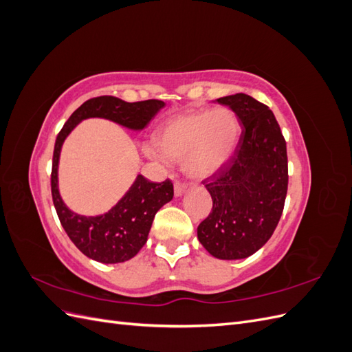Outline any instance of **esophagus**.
Listing matches in <instances>:
<instances>
[{
  "label": "esophagus",
  "mask_w": 352,
  "mask_h": 352,
  "mask_svg": "<svg viewBox=\"0 0 352 352\" xmlns=\"http://www.w3.org/2000/svg\"><path fill=\"white\" fill-rule=\"evenodd\" d=\"M186 189H188V185H186V184L176 182V184H175V195H176V197L184 195V194L186 192Z\"/></svg>",
  "instance_id": "34e87169"
}]
</instances>
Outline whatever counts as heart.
<instances>
[{
  "mask_svg": "<svg viewBox=\"0 0 352 352\" xmlns=\"http://www.w3.org/2000/svg\"><path fill=\"white\" fill-rule=\"evenodd\" d=\"M241 135L236 113L220 107L180 114L167 120L157 135L158 160H184L189 175L207 177L225 166L235 153Z\"/></svg>",
  "mask_w": 352,
  "mask_h": 352,
  "instance_id": "obj_1",
  "label": "heart"
}]
</instances>
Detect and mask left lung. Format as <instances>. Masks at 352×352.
<instances>
[{
  "mask_svg": "<svg viewBox=\"0 0 352 352\" xmlns=\"http://www.w3.org/2000/svg\"><path fill=\"white\" fill-rule=\"evenodd\" d=\"M236 113L242 132L229 162L204 184L212 199L198 239L212 257L247 258L270 239L287 192L286 142L267 105L247 94L217 100Z\"/></svg>",
  "mask_w": 352,
  "mask_h": 352,
  "instance_id": "8db88e82",
  "label": "left lung"
}]
</instances>
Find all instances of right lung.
I'll return each instance as SVG.
<instances>
[{
	"mask_svg": "<svg viewBox=\"0 0 352 352\" xmlns=\"http://www.w3.org/2000/svg\"><path fill=\"white\" fill-rule=\"evenodd\" d=\"M164 107L160 100L126 102L120 98L104 95L85 101L74 111L57 135L52 155L51 194L61 226L70 241L87 257L104 264L131 260L144 247L155 212L173 198V184L150 182L138 175L124 197L105 214L80 216L66 207L58 192V160L61 145L69 133L85 119L101 117L119 123L127 129L141 131Z\"/></svg>",
	"mask_w": 352,
	"mask_h": 352,
	"instance_id": "right-lung-1",
	"label": "right lung"
}]
</instances>
